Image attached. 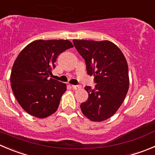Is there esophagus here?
Returning <instances> with one entry per match:
<instances>
[{"label":"esophagus","mask_w":155,"mask_h":155,"mask_svg":"<svg viewBox=\"0 0 155 155\" xmlns=\"http://www.w3.org/2000/svg\"><path fill=\"white\" fill-rule=\"evenodd\" d=\"M72 87H73V89H76V90H77V89H79L81 88L80 86H76V85H73L72 86Z\"/></svg>","instance_id":"34e87169"}]
</instances>
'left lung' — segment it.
Instances as JSON below:
<instances>
[{
    "instance_id": "1",
    "label": "left lung",
    "mask_w": 155,
    "mask_h": 155,
    "mask_svg": "<svg viewBox=\"0 0 155 155\" xmlns=\"http://www.w3.org/2000/svg\"><path fill=\"white\" fill-rule=\"evenodd\" d=\"M86 61L89 75L94 76L95 89L86 86L87 101L81 104L82 112L92 121L112 117L123 102L129 88L126 59L115 43L108 40H73Z\"/></svg>"
}]
</instances>
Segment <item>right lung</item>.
I'll return each mask as SVG.
<instances>
[{"instance_id":"add662e5","label":"right lung","mask_w":155,"mask_h":155,"mask_svg":"<svg viewBox=\"0 0 155 155\" xmlns=\"http://www.w3.org/2000/svg\"><path fill=\"white\" fill-rule=\"evenodd\" d=\"M72 47L73 43L68 40H37L19 53L11 70V88L28 114L43 118L57 110L66 84L49 76L58 56Z\"/></svg>"}]
</instances>
